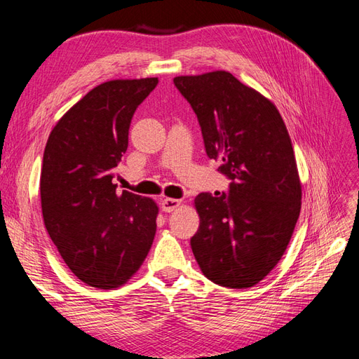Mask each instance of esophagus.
Wrapping results in <instances>:
<instances>
[{
    "mask_svg": "<svg viewBox=\"0 0 359 359\" xmlns=\"http://www.w3.org/2000/svg\"><path fill=\"white\" fill-rule=\"evenodd\" d=\"M161 210L165 212H172L175 208H178V206L181 205V201L180 199H170V198H166L161 201Z\"/></svg>",
    "mask_w": 359,
    "mask_h": 359,
    "instance_id": "1",
    "label": "esophagus"
}]
</instances>
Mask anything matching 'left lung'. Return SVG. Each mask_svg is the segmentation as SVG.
I'll list each match as a JSON object with an SVG mask.
<instances>
[{
  "instance_id": "8db88e82",
  "label": "left lung",
  "mask_w": 359,
  "mask_h": 359,
  "mask_svg": "<svg viewBox=\"0 0 359 359\" xmlns=\"http://www.w3.org/2000/svg\"><path fill=\"white\" fill-rule=\"evenodd\" d=\"M202 130L206 156L229 178L227 193L194 199L201 224L190 240L202 273L244 289L265 278L286 252L301 211V182L277 107L229 72L177 76Z\"/></svg>"
}]
</instances>
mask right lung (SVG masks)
Masks as SVG:
<instances>
[{
    "label": "right lung",
    "instance_id": "add662e5",
    "mask_svg": "<svg viewBox=\"0 0 359 359\" xmlns=\"http://www.w3.org/2000/svg\"><path fill=\"white\" fill-rule=\"evenodd\" d=\"M157 83L145 78L95 86L53 127L43 154L46 231L72 273L97 289L123 286L154 241L156 202L127 190L118 194L112 180L133 114Z\"/></svg>",
    "mask_w": 359,
    "mask_h": 359
}]
</instances>
